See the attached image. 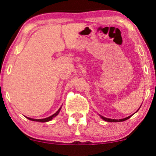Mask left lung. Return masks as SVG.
Here are the masks:
<instances>
[{"mask_svg":"<svg viewBox=\"0 0 156 156\" xmlns=\"http://www.w3.org/2000/svg\"><path fill=\"white\" fill-rule=\"evenodd\" d=\"M140 108V106L139 107V108ZM139 108H138V110H139ZM137 110V111H138ZM133 116V114L132 115H131V116H128V117H126V118H124V119H108V118H106V117H104V116H101V115H99V116L101 117V118L103 119V120H104V121H108V122H120V121H126V120H127V119H129V118H131V117Z\"/></svg>","mask_w":156,"mask_h":156,"instance_id":"8db88e82","label":"left lung"}]
</instances>
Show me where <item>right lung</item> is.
Here are the masks:
<instances>
[{
  "label": "right lung",
  "instance_id": "add662e5",
  "mask_svg": "<svg viewBox=\"0 0 156 156\" xmlns=\"http://www.w3.org/2000/svg\"><path fill=\"white\" fill-rule=\"evenodd\" d=\"M61 108H62V106H61L60 108H59L58 111H57V112L56 113H55L54 114L52 115V116H50L48 117V118H45V119H31V118H29V117H26V118H27V119H29V120H30V121H38V122H48V121H51L53 118H55V116H57V115H58V114H59V112H60V110H61Z\"/></svg>",
  "mask_w": 156,
  "mask_h": 156
}]
</instances>
